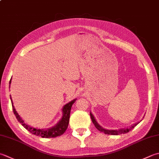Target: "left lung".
<instances>
[{
    "label": "left lung",
    "instance_id": "obj_1",
    "mask_svg": "<svg viewBox=\"0 0 159 159\" xmlns=\"http://www.w3.org/2000/svg\"><path fill=\"white\" fill-rule=\"evenodd\" d=\"M90 116H91L92 123H94V125L96 127V129L99 130L100 132H104L105 134H109V135H119V134H122L127 133L139 123V122H138L136 123L133 124L132 125L128 127V128H123V129H107L103 128V127H102L100 125H99L97 121H96V120L95 119L94 116H93V114L91 112H90Z\"/></svg>",
    "mask_w": 159,
    "mask_h": 159
}]
</instances>
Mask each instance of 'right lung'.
Instances as JSON below:
<instances>
[{
	"label": "right lung",
	"mask_w": 159,
	"mask_h": 159,
	"mask_svg": "<svg viewBox=\"0 0 159 159\" xmlns=\"http://www.w3.org/2000/svg\"><path fill=\"white\" fill-rule=\"evenodd\" d=\"M11 82V79L9 81V87H10V84ZM10 99L11 101V105H12V108H13V111L16 118L17 120H18L22 125H23L25 128L27 129L28 131L30 132L33 134L40 136L42 138H55L57 136H59L64 134V132L66 131L67 128L68 124H69V120H70V111L71 108L72 107V105L74 103V102L76 101V99H74L71 101L69 102L68 103L65 104L62 109V112H63V116L61 120L58 121V122L54 126L52 127H49L48 129H38V128H34L27 125V123L24 122V120L21 119L20 115L18 114V112L14 108V106L13 105V102H12V99L10 95Z\"/></svg>",
	"instance_id": "add662e5"
}]
</instances>
